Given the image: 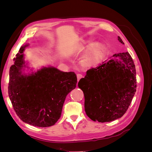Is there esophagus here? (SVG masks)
Here are the masks:
<instances>
[{"label": "esophagus", "instance_id": "obj_1", "mask_svg": "<svg viewBox=\"0 0 152 152\" xmlns=\"http://www.w3.org/2000/svg\"><path fill=\"white\" fill-rule=\"evenodd\" d=\"M77 81H79V80L82 78V75L80 74V73H78L77 75Z\"/></svg>", "mask_w": 152, "mask_h": 152}]
</instances>
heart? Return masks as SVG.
Instances as JSON below:
<instances>
[{
	"mask_svg": "<svg viewBox=\"0 0 152 152\" xmlns=\"http://www.w3.org/2000/svg\"><path fill=\"white\" fill-rule=\"evenodd\" d=\"M105 49L102 45L97 44L92 47L85 56L84 61L89 65L98 64L103 58Z\"/></svg>",
	"mask_w": 152,
	"mask_h": 152,
	"instance_id": "1",
	"label": "heart"
}]
</instances>
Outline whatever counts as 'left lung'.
I'll use <instances>...</instances> for the list:
<instances>
[{"instance_id":"left-lung-1","label":"left lung","mask_w":152,"mask_h":152,"mask_svg":"<svg viewBox=\"0 0 152 152\" xmlns=\"http://www.w3.org/2000/svg\"><path fill=\"white\" fill-rule=\"evenodd\" d=\"M119 42L124 44L118 36ZM86 72L78 86L84 94L85 111L92 121L107 122L122 117L136 90V68L128 52L115 54Z\"/></svg>"}]
</instances>
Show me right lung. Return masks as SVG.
Here are the masks:
<instances>
[{
    "label": "right lung",
    "mask_w": 152,
    "mask_h": 152,
    "mask_svg": "<svg viewBox=\"0 0 152 152\" xmlns=\"http://www.w3.org/2000/svg\"><path fill=\"white\" fill-rule=\"evenodd\" d=\"M28 45L21 47L10 68L9 97L22 121L36 127H50L60 118L67 94L76 87L77 76L54 67L23 74L26 65L22 53Z\"/></svg>",
    "instance_id": "1"
}]
</instances>
